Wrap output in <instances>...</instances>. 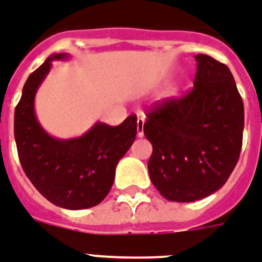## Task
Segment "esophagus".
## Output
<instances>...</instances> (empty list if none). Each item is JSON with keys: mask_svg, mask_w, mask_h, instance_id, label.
<instances>
[{"mask_svg": "<svg viewBox=\"0 0 262 262\" xmlns=\"http://www.w3.org/2000/svg\"><path fill=\"white\" fill-rule=\"evenodd\" d=\"M137 136L139 137L144 136V118L143 117L137 118Z\"/></svg>", "mask_w": 262, "mask_h": 262, "instance_id": "obj_1", "label": "esophagus"}]
</instances>
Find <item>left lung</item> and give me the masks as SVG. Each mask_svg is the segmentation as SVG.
<instances>
[{
  "mask_svg": "<svg viewBox=\"0 0 262 262\" xmlns=\"http://www.w3.org/2000/svg\"><path fill=\"white\" fill-rule=\"evenodd\" d=\"M193 88L148 113L144 135L152 144L149 179L165 199L195 202L219 191L241 155L245 108L232 73L196 55Z\"/></svg>",
  "mask_w": 262,
  "mask_h": 262,
  "instance_id": "obj_1",
  "label": "left lung"
}]
</instances>
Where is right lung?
<instances>
[{
    "label": "right lung",
    "mask_w": 262,
    "mask_h": 262,
    "mask_svg": "<svg viewBox=\"0 0 262 262\" xmlns=\"http://www.w3.org/2000/svg\"><path fill=\"white\" fill-rule=\"evenodd\" d=\"M49 56L27 78L15 108V140L20 163L33 185L53 205L81 210L99 205L113 187L115 167L130 148L137 133V117L130 115L118 126L96 122L81 137H52L39 125L34 111L38 88L51 71Z\"/></svg>",
    "instance_id": "obj_1"
}]
</instances>
